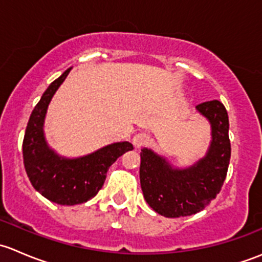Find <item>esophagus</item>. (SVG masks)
<instances>
[{"label": "esophagus", "instance_id": "obj_1", "mask_svg": "<svg viewBox=\"0 0 262 262\" xmlns=\"http://www.w3.org/2000/svg\"><path fill=\"white\" fill-rule=\"evenodd\" d=\"M149 141V137L146 133H138L133 137V146L136 148H141L146 146Z\"/></svg>", "mask_w": 262, "mask_h": 262}]
</instances>
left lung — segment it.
Returning a JSON list of instances; mask_svg holds the SVG:
<instances>
[{"label":"left lung","instance_id":"left-lung-1","mask_svg":"<svg viewBox=\"0 0 262 262\" xmlns=\"http://www.w3.org/2000/svg\"><path fill=\"white\" fill-rule=\"evenodd\" d=\"M210 124L212 141L207 155L189 167H175L149 148L141 152L139 179L143 196L155 212L167 218L192 215L219 194L227 176L231 142L228 114L218 100L196 106Z\"/></svg>","mask_w":262,"mask_h":262}]
</instances>
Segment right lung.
Wrapping results in <instances>:
<instances>
[{
    "mask_svg": "<svg viewBox=\"0 0 262 262\" xmlns=\"http://www.w3.org/2000/svg\"><path fill=\"white\" fill-rule=\"evenodd\" d=\"M71 68L49 84L29 119L23 142L25 171L34 189L60 205L86 203L99 192L110 166L128 150L129 142L107 144L81 157L68 158L49 147L44 134L47 112L53 96L66 80Z\"/></svg>",
    "mask_w": 262,
    "mask_h": 262,
    "instance_id": "obj_1",
    "label": "right lung"
}]
</instances>
